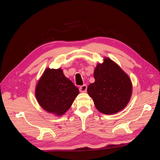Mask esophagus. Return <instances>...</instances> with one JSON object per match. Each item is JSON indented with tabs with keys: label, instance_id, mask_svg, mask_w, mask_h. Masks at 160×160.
I'll return each instance as SVG.
<instances>
[{
	"label": "esophagus",
	"instance_id": "esophagus-1",
	"mask_svg": "<svg viewBox=\"0 0 160 160\" xmlns=\"http://www.w3.org/2000/svg\"><path fill=\"white\" fill-rule=\"evenodd\" d=\"M87 89H88V87H87L86 85H83L79 87V91L81 93H85V92H86Z\"/></svg>",
	"mask_w": 160,
	"mask_h": 160
}]
</instances>
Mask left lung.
Instances as JSON below:
<instances>
[{"instance_id":"1","label":"left lung","mask_w":160,"mask_h":160,"mask_svg":"<svg viewBox=\"0 0 160 160\" xmlns=\"http://www.w3.org/2000/svg\"><path fill=\"white\" fill-rule=\"evenodd\" d=\"M95 82L88 88V94L101 113L113 114L125 108L132 93L128 75L109 58L98 64L94 71Z\"/></svg>"}]
</instances>
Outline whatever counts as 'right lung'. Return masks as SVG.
<instances>
[{
	"label": "right lung",
	"instance_id": "1",
	"mask_svg": "<svg viewBox=\"0 0 160 160\" xmlns=\"http://www.w3.org/2000/svg\"><path fill=\"white\" fill-rule=\"evenodd\" d=\"M79 91L64 75L62 69H47L36 86L35 95L43 109L57 115H63Z\"/></svg>",
	"mask_w": 160,
	"mask_h": 160
}]
</instances>
